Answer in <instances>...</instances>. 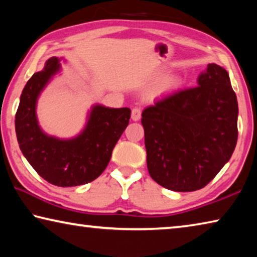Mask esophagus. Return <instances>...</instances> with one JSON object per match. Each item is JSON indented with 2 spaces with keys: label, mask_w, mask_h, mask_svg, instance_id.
Wrapping results in <instances>:
<instances>
[{
  "label": "esophagus",
  "mask_w": 257,
  "mask_h": 257,
  "mask_svg": "<svg viewBox=\"0 0 257 257\" xmlns=\"http://www.w3.org/2000/svg\"><path fill=\"white\" fill-rule=\"evenodd\" d=\"M141 118H142V111H141V108H139V107L133 108V111H132V119H133L134 121H138Z\"/></svg>",
  "instance_id": "1"
}]
</instances>
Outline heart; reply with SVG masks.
I'll return each instance as SVG.
<instances>
[{"label": "heart", "mask_w": 257, "mask_h": 257, "mask_svg": "<svg viewBox=\"0 0 257 257\" xmlns=\"http://www.w3.org/2000/svg\"><path fill=\"white\" fill-rule=\"evenodd\" d=\"M179 86L180 78L176 75H172V73H169V75L161 77L160 79L155 82L154 86L152 87L150 95L152 97L160 96V95L172 92V90L177 89Z\"/></svg>", "instance_id": "b5f03b06"}]
</instances>
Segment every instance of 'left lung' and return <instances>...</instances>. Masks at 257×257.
<instances>
[{
  "mask_svg": "<svg viewBox=\"0 0 257 257\" xmlns=\"http://www.w3.org/2000/svg\"><path fill=\"white\" fill-rule=\"evenodd\" d=\"M237 119L227 70L207 64L196 87L159 99L142 113L152 179L173 191L205 187L231 158Z\"/></svg>",
  "mask_w": 257,
  "mask_h": 257,
  "instance_id": "1",
  "label": "left lung"
}]
</instances>
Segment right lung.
Returning a JSON list of instances; mask_svg holds the SVG:
<instances>
[{"mask_svg": "<svg viewBox=\"0 0 257 257\" xmlns=\"http://www.w3.org/2000/svg\"><path fill=\"white\" fill-rule=\"evenodd\" d=\"M61 60L52 56L43 70L35 72L21 93L16 113V134L21 152L43 179L59 187L88 184L105 170L116 142L127 128L129 107L94 104L85 127L71 138L46 134L37 119V101L56 73Z\"/></svg>", "mask_w": 257, "mask_h": 257, "instance_id": "add662e5", "label": "right lung"}]
</instances>
